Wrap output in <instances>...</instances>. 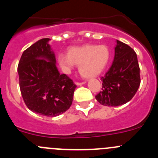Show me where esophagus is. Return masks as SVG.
<instances>
[{
  "label": "esophagus",
  "mask_w": 158,
  "mask_h": 158,
  "mask_svg": "<svg viewBox=\"0 0 158 158\" xmlns=\"http://www.w3.org/2000/svg\"><path fill=\"white\" fill-rule=\"evenodd\" d=\"M86 83V81H83V82H76V85L77 86H81L82 85H85Z\"/></svg>",
  "instance_id": "34e87169"
}]
</instances>
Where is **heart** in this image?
I'll list each match as a JSON object with an SVG mask.
<instances>
[{
	"label": "heart",
	"mask_w": 158,
	"mask_h": 158,
	"mask_svg": "<svg viewBox=\"0 0 158 158\" xmlns=\"http://www.w3.org/2000/svg\"><path fill=\"white\" fill-rule=\"evenodd\" d=\"M109 58V50L106 46L83 45L69 48L67 55L58 54V62L65 73H69L74 65H77L82 77L93 78L99 76L105 69Z\"/></svg>",
	"instance_id": "1"
}]
</instances>
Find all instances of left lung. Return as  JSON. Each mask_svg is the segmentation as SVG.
<instances>
[{"mask_svg":"<svg viewBox=\"0 0 158 158\" xmlns=\"http://www.w3.org/2000/svg\"><path fill=\"white\" fill-rule=\"evenodd\" d=\"M101 81L102 91L96 99L102 105L116 107L133 98L140 85V69L133 49L116 40L112 65Z\"/></svg>","mask_w":158,"mask_h":158,"instance_id":"1","label":"left lung"}]
</instances>
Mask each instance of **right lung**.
Wrapping results in <instances>:
<instances>
[{"instance_id": "1", "label": "right lung", "mask_w": 158, "mask_h": 158, "mask_svg": "<svg viewBox=\"0 0 158 158\" xmlns=\"http://www.w3.org/2000/svg\"><path fill=\"white\" fill-rule=\"evenodd\" d=\"M46 38L23 51L19 65V88L28 109L39 115L54 117L69 109L76 85L56 66V58Z\"/></svg>"}]
</instances>
